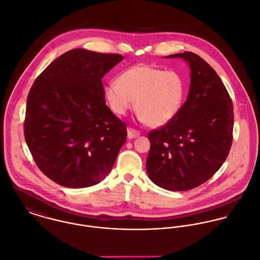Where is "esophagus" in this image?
I'll return each mask as SVG.
<instances>
[{"label": "esophagus", "mask_w": 260, "mask_h": 260, "mask_svg": "<svg viewBox=\"0 0 260 260\" xmlns=\"http://www.w3.org/2000/svg\"><path fill=\"white\" fill-rule=\"evenodd\" d=\"M140 134H141V133H140L139 131H137V129L133 128V127H128V128H127V138H128V139H135V138L139 137Z\"/></svg>", "instance_id": "esophagus-1"}]
</instances>
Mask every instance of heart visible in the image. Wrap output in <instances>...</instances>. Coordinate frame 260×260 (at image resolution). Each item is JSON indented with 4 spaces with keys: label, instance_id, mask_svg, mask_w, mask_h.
Instances as JSON below:
<instances>
[{
    "label": "heart",
    "instance_id": "b5f03b06",
    "mask_svg": "<svg viewBox=\"0 0 260 260\" xmlns=\"http://www.w3.org/2000/svg\"><path fill=\"white\" fill-rule=\"evenodd\" d=\"M185 96L186 82L178 71L147 64L124 70L117 82L110 81L104 88V98L115 114L122 115L136 104L140 119L152 127L173 120Z\"/></svg>",
    "mask_w": 260,
    "mask_h": 260
}]
</instances>
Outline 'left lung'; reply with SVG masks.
<instances>
[{"mask_svg":"<svg viewBox=\"0 0 260 260\" xmlns=\"http://www.w3.org/2000/svg\"><path fill=\"white\" fill-rule=\"evenodd\" d=\"M189 62L187 101L169 123L153 129L147 158L149 178L169 191H188L208 181L223 165L233 140L230 95L216 71L193 52L178 53Z\"/></svg>","mask_w":260,"mask_h":260,"instance_id":"1","label":"left lung"}]
</instances>
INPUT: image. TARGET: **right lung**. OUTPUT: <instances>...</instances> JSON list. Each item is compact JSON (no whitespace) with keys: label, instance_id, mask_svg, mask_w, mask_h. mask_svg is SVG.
<instances>
[{"label":"right lung","instance_id":"right-lung-1","mask_svg":"<svg viewBox=\"0 0 260 260\" xmlns=\"http://www.w3.org/2000/svg\"><path fill=\"white\" fill-rule=\"evenodd\" d=\"M122 59L120 54L72 49L34 81L25 140L37 167L58 185L93 186L113 167L127 133L105 104L102 79Z\"/></svg>","mask_w":260,"mask_h":260}]
</instances>
